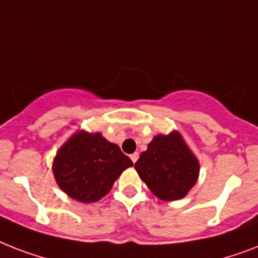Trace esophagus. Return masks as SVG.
Wrapping results in <instances>:
<instances>
[{"label": "esophagus", "instance_id": "obj_1", "mask_svg": "<svg viewBox=\"0 0 258 258\" xmlns=\"http://www.w3.org/2000/svg\"><path fill=\"white\" fill-rule=\"evenodd\" d=\"M131 161L134 162V163H135V162L138 161V158H139V153H134V154H131Z\"/></svg>", "mask_w": 258, "mask_h": 258}]
</instances>
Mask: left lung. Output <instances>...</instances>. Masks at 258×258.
Wrapping results in <instances>:
<instances>
[{
  "mask_svg": "<svg viewBox=\"0 0 258 258\" xmlns=\"http://www.w3.org/2000/svg\"><path fill=\"white\" fill-rule=\"evenodd\" d=\"M135 170L158 198L176 201L196 184L200 162L180 134L172 131L154 137L135 163Z\"/></svg>",
  "mask_w": 258,
  "mask_h": 258,
  "instance_id": "1",
  "label": "left lung"
}]
</instances>
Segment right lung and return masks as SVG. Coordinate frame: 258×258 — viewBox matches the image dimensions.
I'll return each mask as SVG.
<instances>
[{
    "label": "right lung",
    "mask_w": 258,
    "mask_h": 258,
    "mask_svg": "<svg viewBox=\"0 0 258 258\" xmlns=\"http://www.w3.org/2000/svg\"><path fill=\"white\" fill-rule=\"evenodd\" d=\"M133 161L101 134L78 131L56 154L54 179L71 198L89 204L111 190L113 182Z\"/></svg>",
    "instance_id": "add662e5"
}]
</instances>
